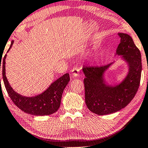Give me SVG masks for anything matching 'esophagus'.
Segmentation results:
<instances>
[{
    "label": "esophagus",
    "instance_id": "34e87169",
    "mask_svg": "<svg viewBox=\"0 0 148 148\" xmlns=\"http://www.w3.org/2000/svg\"><path fill=\"white\" fill-rule=\"evenodd\" d=\"M72 75H73V77H77L78 76H79V69L78 67H74L73 69L71 71Z\"/></svg>",
    "mask_w": 148,
    "mask_h": 148
}]
</instances>
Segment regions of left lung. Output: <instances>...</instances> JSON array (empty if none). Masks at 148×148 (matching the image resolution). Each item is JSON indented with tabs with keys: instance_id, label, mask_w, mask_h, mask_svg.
Masks as SVG:
<instances>
[{
	"instance_id": "left-lung-1",
	"label": "left lung",
	"mask_w": 148,
	"mask_h": 148,
	"mask_svg": "<svg viewBox=\"0 0 148 148\" xmlns=\"http://www.w3.org/2000/svg\"><path fill=\"white\" fill-rule=\"evenodd\" d=\"M120 43L115 56H121L128 66L125 78L117 84H109L105 73L113 62L99 67H83L85 102L92 113L104 115L125 108L135 97L142 71L141 55L128 34L119 33Z\"/></svg>"
}]
</instances>
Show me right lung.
I'll return each mask as SVG.
<instances>
[{
	"label": "right lung",
	"mask_w": 148,
	"mask_h": 148,
	"mask_svg": "<svg viewBox=\"0 0 148 148\" xmlns=\"http://www.w3.org/2000/svg\"><path fill=\"white\" fill-rule=\"evenodd\" d=\"M14 41L12 40L8 52L11 49ZM7 54L0 62L2 70V77L5 87L10 98L14 103L22 111L36 116H44L53 114L59 108L62 95L64 89L70 81L69 74L66 73L52 82L45 91L42 93L28 97L16 92L11 86L5 75V58Z\"/></svg>",
	"instance_id": "right-lung-1"
}]
</instances>
